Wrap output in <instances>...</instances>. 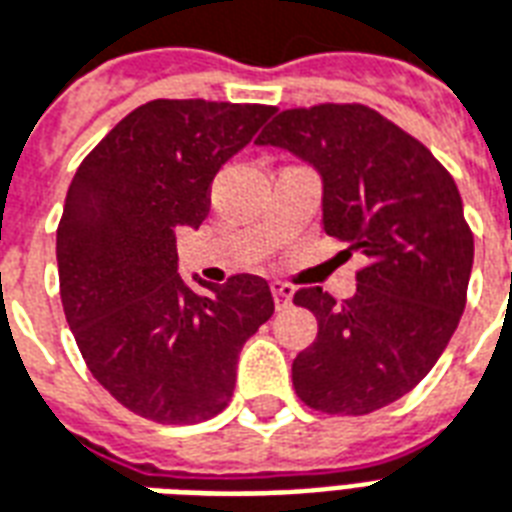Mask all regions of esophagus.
Instances as JSON below:
<instances>
[{"mask_svg":"<svg viewBox=\"0 0 512 512\" xmlns=\"http://www.w3.org/2000/svg\"><path fill=\"white\" fill-rule=\"evenodd\" d=\"M271 295H274V304L282 309V306H287L290 301H293V285H287V282H271Z\"/></svg>","mask_w":512,"mask_h":512,"instance_id":"esophagus-1","label":"esophagus"}]
</instances>
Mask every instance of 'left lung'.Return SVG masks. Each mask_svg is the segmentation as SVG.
<instances>
[{
	"mask_svg": "<svg viewBox=\"0 0 512 512\" xmlns=\"http://www.w3.org/2000/svg\"><path fill=\"white\" fill-rule=\"evenodd\" d=\"M257 146L317 170L323 230L369 257L342 304L323 287L295 293L320 325L293 361L295 393L331 415L380 410L431 372L464 312L475 244L456 181L366 105L282 111Z\"/></svg>",
	"mask_w": 512,
	"mask_h": 512,
	"instance_id": "1",
	"label": "left lung"
}]
</instances>
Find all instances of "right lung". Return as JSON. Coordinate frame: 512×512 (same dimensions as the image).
Here are the masks:
<instances>
[{"label":"right lung","mask_w":512,"mask_h":512,"mask_svg":"<svg viewBox=\"0 0 512 512\" xmlns=\"http://www.w3.org/2000/svg\"><path fill=\"white\" fill-rule=\"evenodd\" d=\"M274 116L268 105L154 100L97 143L56 230L64 317L89 372L127 410L198 423L227 407L238 352L274 314L266 279L179 274L176 236L206 219L208 189Z\"/></svg>","instance_id":"obj_1"}]
</instances>
